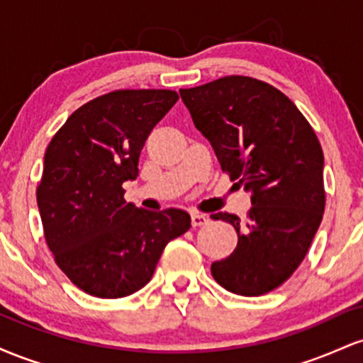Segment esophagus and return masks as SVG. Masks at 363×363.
Returning <instances> with one entry per match:
<instances>
[{
  "mask_svg": "<svg viewBox=\"0 0 363 363\" xmlns=\"http://www.w3.org/2000/svg\"><path fill=\"white\" fill-rule=\"evenodd\" d=\"M191 223H193V227H201V225L208 223V216L203 213H193L191 215Z\"/></svg>",
  "mask_w": 363,
  "mask_h": 363,
  "instance_id": "34e87169",
  "label": "esophagus"
}]
</instances>
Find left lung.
<instances>
[{
    "instance_id": "left-lung-1",
    "label": "left lung",
    "mask_w": 363,
    "mask_h": 363,
    "mask_svg": "<svg viewBox=\"0 0 363 363\" xmlns=\"http://www.w3.org/2000/svg\"><path fill=\"white\" fill-rule=\"evenodd\" d=\"M179 94L223 172L252 194L244 223L232 213L211 215L234 225L239 237L211 274L237 295L268 294L298 268L323 220L318 136L285 94L256 78L232 74Z\"/></svg>"
}]
</instances>
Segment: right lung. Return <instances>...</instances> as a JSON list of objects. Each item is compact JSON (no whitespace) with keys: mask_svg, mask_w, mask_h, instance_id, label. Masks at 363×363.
I'll return each mask as SVG.
<instances>
[{"mask_svg":"<svg viewBox=\"0 0 363 363\" xmlns=\"http://www.w3.org/2000/svg\"><path fill=\"white\" fill-rule=\"evenodd\" d=\"M177 99L174 90L109 91L74 111L45 150L37 186L45 242L85 294L121 298L143 289L165 245L189 230L186 211L141 210L123 189Z\"/></svg>","mask_w":363,"mask_h":363,"instance_id":"add662e5","label":"right lung"}]
</instances>
